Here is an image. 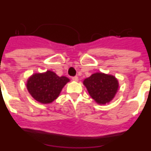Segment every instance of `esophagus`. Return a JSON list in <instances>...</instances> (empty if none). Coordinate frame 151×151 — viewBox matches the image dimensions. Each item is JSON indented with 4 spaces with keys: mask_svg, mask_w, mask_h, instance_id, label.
<instances>
[{
    "mask_svg": "<svg viewBox=\"0 0 151 151\" xmlns=\"http://www.w3.org/2000/svg\"><path fill=\"white\" fill-rule=\"evenodd\" d=\"M72 80L74 81H78V76H74V77H72Z\"/></svg>",
    "mask_w": 151,
    "mask_h": 151,
    "instance_id": "34e87169",
    "label": "esophagus"
}]
</instances>
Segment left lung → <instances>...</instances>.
Wrapping results in <instances>:
<instances>
[{
	"label": "left lung",
	"instance_id": "1",
	"mask_svg": "<svg viewBox=\"0 0 151 151\" xmlns=\"http://www.w3.org/2000/svg\"><path fill=\"white\" fill-rule=\"evenodd\" d=\"M83 84L91 97L100 104L109 103L118 90V81L115 77L103 73H93L83 81Z\"/></svg>",
	"mask_w": 151,
	"mask_h": 151
}]
</instances>
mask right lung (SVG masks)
Wrapping results in <instances>:
<instances>
[{
  "label": "right lung",
  "instance_id": "1",
  "mask_svg": "<svg viewBox=\"0 0 151 151\" xmlns=\"http://www.w3.org/2000/svg\"><path fill=\"white\" fill-rule=\"evenodd\" d=\"M70 80L59 77L53 71L33 74L27 83L29 93L37 101L41 104H50L58 98L62 88Z\"/></svg>",
  "mask_w": 151,
  "mask_h": 151
}]
</instances>
